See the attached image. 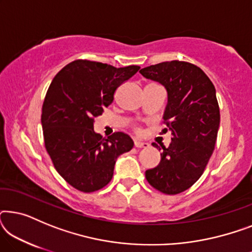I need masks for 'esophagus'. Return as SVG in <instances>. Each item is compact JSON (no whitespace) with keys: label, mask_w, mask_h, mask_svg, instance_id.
I'll list each match as a JSON object with an SVG mask.
<instances>
[{"label":"esophagus","mask_w":252,"mask_h":252,"mask_svg":"<svg viewBox=\"0 0 252 252\" xmlns=\"http://www.w3.org/2000/svg\"><path fill=\"white\" fill-rule=\"evenodd\" d=\"M134 144H135L136 148H148L149 147V144L147 142H142V141H134Z\"/></svg>","instance_id":"34e87169"}]
</instances>
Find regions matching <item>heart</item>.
Returning <instances> with one entry per match:
<instances>
[{"label":"heart","mask_w":252,"mask_h":252,"mask_svg":"<svg viewBox=\"0 0 252 252\" xmlns=\"http://www.w3.org/2000/svg\"><path fill=\"white\" fill-rule=\"evenodd\" d=\"M134 130H135L137 134H140L141 132H142V128H141L140 126H135V127H134Z\"/></svg>","instance_id":"obj_1"}]
</instances>
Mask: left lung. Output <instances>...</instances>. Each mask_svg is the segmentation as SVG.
I'll return each mask as SVG.
<instances>
[{
    "label": "left lung",
    "mask_w": 252,
    "mask_h": 252,
    "mask_svg": "<svg viewBox=\"0 0 252 252\" xmlns=\"http://www.w3.org/2000/svg\"><path fill=\"white\" fill-rule=\"evenodd\" d=\"M140 73L166 88L164 130L172 134L170 147H161L160 163L146 171V179L163 194H180L201 178L215 150L220 123L215 86L201 68L184 61L150 65Z\"/></svg>",
    "instance_id": "obj_1"
}]
</instances>
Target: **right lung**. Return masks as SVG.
<instances>
[{"label":"right lung","instance_id":"obj_1","mask_svg":"<svg viewBox=\"0 0 252 252\" xmlns=\"http://www.w3.org/2000/svg\"><path fill=\"white\" fill-rule=\"evenodd\" d=\"M140 66L77 60L56 74L44 97L41 123L44 147L55 168L82 192L99 190L111 181L117 157L134 146L129 135L108 139L94 132L95 118L115 99L117 88Z\"/></svg>","mask_w":252,"mask_h":252}]
</instances>
